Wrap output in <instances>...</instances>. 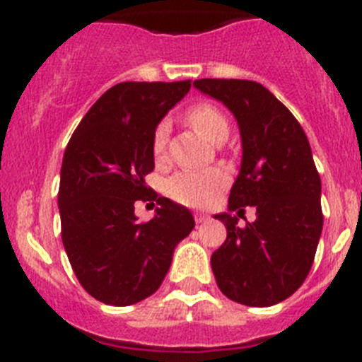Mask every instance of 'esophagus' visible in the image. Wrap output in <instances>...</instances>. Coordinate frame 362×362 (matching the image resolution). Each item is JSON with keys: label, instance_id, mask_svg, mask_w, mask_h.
<instances>
[{"label": "esophagus", "instance_id": "esophagus-1", "mask_svg": "<svg viewBox=\"0 0 362 362\" xmlns=\"http://www.w3.org/2000/svg\"><path fill=\"white\" fill-rule=\"evenodd\" d=\"M210 217L206 214H196V223H206Z\"/></svg>", "mask_w": 362, "mask_h": 362}]
</instances>
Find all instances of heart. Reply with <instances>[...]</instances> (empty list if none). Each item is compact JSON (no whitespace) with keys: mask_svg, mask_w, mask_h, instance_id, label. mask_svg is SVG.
I'll return each mask as SVG.
<instances>
[{"mask_svg":"<svg viewBox=\"0 0 362 362\" xmlns=\"http://www.w3.org/2000/svg\"><path fill=\"white\" fill-rule=\"evenodd\" d=\"M188 123L203 134L212 143H223L228 137V121L225 114L212 103L201 101L192 105L187 110ZM166 143H168V123L161 121L156 127L152 136L153 158L161 161L166 156ZM228 183V175L221 168H206V170H187L179 172L168 179L166 190L168 196L190 209H206L217 199L223 188Z\"/></svg>","mask_w":362,"mask_h":362,"instance_id":"1","label":"heart"}]
</instances>
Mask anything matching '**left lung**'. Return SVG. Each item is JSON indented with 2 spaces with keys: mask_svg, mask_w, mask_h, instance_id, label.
<instances>
[{
  "mask_svg": "<svg viewBox=\"0 0 362 362\" xmlns=\"http://www.w3.org/2000/svg\"><path fill=\"white\" fill-rule=\"evenodd\" d=\"M194 86L230 108L243 141L241 172L228 197L238 216H216L226 226L210 259L217 286L241 305H277L305 283L322 232L321 177L308 137L261 83L196 79ZM245 206L258 217L241 229Z\"/></svg>",
  "mask_w": 362,
  "mask_h": 362,
  "instance_id": "left-lung-1",
  "label": "left lung"
}]
</instances>
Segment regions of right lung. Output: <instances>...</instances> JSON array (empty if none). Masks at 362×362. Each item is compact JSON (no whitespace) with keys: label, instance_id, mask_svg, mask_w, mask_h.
<instances>
[{"label":"right lung","instance_id":"1","mask_svg":"<svg viewBox=\"0 0 362 362\" xmlns=\"http://www.w3.org/2000/svg\"><path fill=\"white\" fill-rule=\"evenodd\" d=\"M190 85L117 83L86 112L65 148L57 192L63 246L83 288L105 305L152 296L174 248L196 225L190 210L145 183L153 170V130ZM136 200H156V217L137 223Z\"/></svg>","mask_w":362,"mask_h":362}]
</instances>
